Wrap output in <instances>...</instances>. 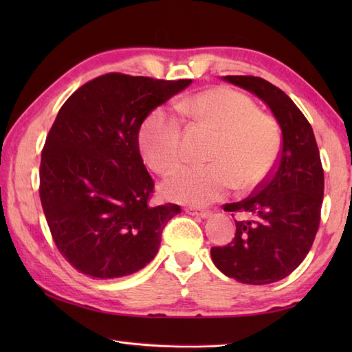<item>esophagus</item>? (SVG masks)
Wrapping results in <instances>:
<instances>
[{
    "mask_svg": "<svg viewBox=\"0 0 352 352\" xmlns=\"http://www.w3.org/2000/svg\"><path fill=\"white\" fill-rule=\"evenodd\" d=\"M186 212L190 214V216H197V217H201V219L210 217L211 214H212V211L210 210V208H195V206L186 208Z\"/></svg>",
    "mask_w": 352,
    "mask_h": 352,
    "instance_id": "1",
    "label": "esophagus"
}]
</instances>
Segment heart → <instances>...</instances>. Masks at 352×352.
<instances>
[{
    "instance_id": "heart-1",
    "label": "heart",
    "mask_w": 352,
    "mask_h": 352,
    "mask_svg": "<svg viewBox=\"0 0 352 352\" xmlns=\"http://www.w3.org/2000/svg\"><path fill=\"white\" fill-rule=\"evenodd\" d=\"M183 118L217 129L208 164L184 166L163 184L166 197L201 206L223 199L237 184L243 190L261 186L272 174L281 152V132L270 115L256 110L247 94L214 87L175 104ZM140 147L148 168L168 174L183 160L182 122L163 107L146 116Z\"/></svg>"
}]
</instances>
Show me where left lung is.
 Instances as JSON below:
<instances>
[{
	"label": "left lung",
	"mask_w": 352,
	"mask_h": 352,
	"mask_svg": "<svg viewBox=\"0 0 352 352\" xmlns=\"http://www.w3.org/2000/svg\"><path fill=\"white\" fill-rule=\"evenodd\" d=\"M270 107L283 130V147L267 180L250 197L223 205L242 214L236 234L211 258L226 276L243 284H270L289 276L311 250L323 204L324 174L312 127L287 94L254 76H225Z\"/></svg>",
	"instance_id": "obj_1"
}]
</instances>
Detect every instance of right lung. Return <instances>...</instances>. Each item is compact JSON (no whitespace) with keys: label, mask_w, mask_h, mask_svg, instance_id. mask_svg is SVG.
<instances>
[{"label":"right lung","mask_w":352,"mask_h":352,"mask_svg":"<svg viewBox=\"0 0 352 352\" xmlns=\"http://www.w3.org/2000/svg\"><path fill=\"white\" fill-rule=\"evenodd\" d=\"M190 79L109 73L87 82L58 110L40 163V200L58 252L83 275L138 272L157 254L175 204L153 206L155 183L138 132L153 109Z\"/></svg>","instance_id":"add662e5"}]
</instances>
